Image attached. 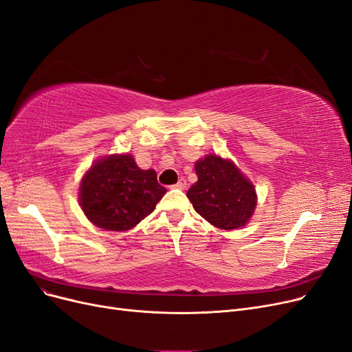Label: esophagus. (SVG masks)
<instances>
[{
	"instance_id": "obj_1",
	"label": "esophagus",
	"mask_w": 352,
	"mask_h": 352,
	"mask_svg": "<svg viewBox=\"0 0 352 352\" xmlns=\"http://www.w3.org/2000/svg\"><path fill=\"white\" fill-rule=\"evenodd\" d=\"M174 188H178V190H186L187 188V181L184 178H179L178 182L175 186H173Z\"/></svg>"
}]
</instances>
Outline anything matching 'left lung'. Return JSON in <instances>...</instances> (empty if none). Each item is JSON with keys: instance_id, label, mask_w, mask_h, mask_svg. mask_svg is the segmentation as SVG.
Returning <instances> with one entry per match:
<instances>
[{"instance_id": "obj_1", "label": "left lung", "mask_w": 352, "mask_h": 352, "mask_svg": "<svg viewBox=\"0 0 352 352\" xmlns=\"http://www.w3.org/2000/svg\"><path fill=\"white\" fill-rule=\"evenodd\" d=\"M198 181L187 191L194 210L223 230L246 224L256 208V191L232 161L207 155L195 164Z\"/></svg>"}]
</instances>
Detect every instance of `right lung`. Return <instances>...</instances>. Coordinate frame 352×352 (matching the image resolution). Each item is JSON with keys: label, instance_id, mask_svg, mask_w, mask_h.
<instances>
[{"label": "right lung", "instance_id": "obj_1", "mask_svg": "<svg viewBox=\"0 0 352 352\" xmlns=\"http://www.w3.org/2000/svg\"><path fill=\"white\" fill-rule=\"evenodd\" d=\"M165 192L154 170H140L131 155H112L85 175L80 206L98 227L124 232L149 216Z\"/></svg>", "mask_w": 352, "mask_h": 352}]
</instances>
